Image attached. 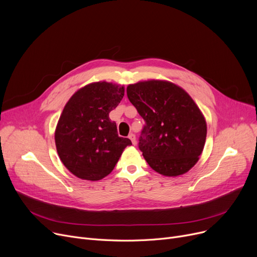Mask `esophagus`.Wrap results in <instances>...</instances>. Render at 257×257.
<instances>
[{
  "mask_svg": "<svg viewBox=\"0 0 257 257\" xmlns=\"http://www.w3.org/2000/svg\"><path fill=\"white\" fill-rule=\"evenodd\" d=\"M128 138H129V140L132 142V144L135 146V145H136V138H135V134L130 133V134L128 135Z\"/></svg>",
  "mask_w": 257,
  "mask_h": 257,
  "instance_id": "obj_1",
  "label": "esophagus"
}]
</instances>
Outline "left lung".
Segmentation results:
<instances>
[{
  "mask_svg": "<svg viewBox=\"0 0 257 257\" xmlns=\"http://www.w3.org/2000/svg\"><path fill=\"white\" fill-rule=\"evenodd\" d=\"M127 96L146 122L139 148L148 164L166 177L191 169L206 143L207 123L189 94L173 82L152 79L129 84Z\"/></svg>",
  "mask_w": 257,
  "mask_h": 257,
  "instance_id": "obj_1",
  "label": "left lung"
}]
</instances>
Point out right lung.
<instances>
[{
    "mask_svg": "<svg viewBox=\"0 0 257 257\" xmlns=\"http://www.w3.org/2000/svg\"><path fill=\"white\" fill-rule=\"evenodd\" d=\"M125 89L98 81L84 85L67 102L55 132L59 157L79 179L98 181L109 175L129 139L119 138L109 112L123 99Z\"/></svg>",
    "mask_w": 257,
    "mask_h": 257,
    "instance_id": "add662e5",
    "label": "right lung"
}]
</instances>
